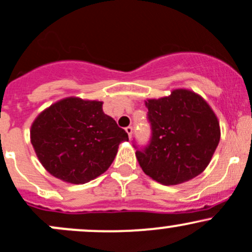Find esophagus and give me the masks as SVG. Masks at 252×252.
<instances>
[{"instance_id":"1","label":"esophagus","mask_w":252,"mask_h":252,"mask_svg":"<svg viewBox=\"0 0 252 252\" xmlns=\"http://www.w3.org/2000/svg\"><path fill=\"white\" fill-rule=\"evenodd\" d=\"M125 129H126L127 134H128V137H129V138H131V137H132V132H133V128H132L131 126H128V127H126Z\"/></svg>"}]
</instances>
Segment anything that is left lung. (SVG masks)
I'll return each instance as SVG.
<instances>
[{"instance_id":"8db88e82","label":"left lung","mask_w":252,"mask_h":252,"mask_svg":"<svg viewBox=\"0 0 252 252\" xmlns=\"http://www.w3.org/2000/svg\"><path fill=\"white\" fill-rule=\"evenodd\" d=\"M146 106L152 137L136 151L144 174L165 186L200 175L220 139L219 121L207 101L192 91L175 89L169 96L147 99Z\"/></svg>"}]
</instances>
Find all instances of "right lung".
<instances>
[{"label": "right lung", "mask_w": 252, "mask_h": 252, "mask_svg": "<svg viewBox=\"0 0 252 252\" xmlns=\"http://www.w3.org/2000/svg\"><path fill=\"white\" fill-rule=\"evenodd\" d=\"M31 141L51 175L84 184L108 170L128 134L104 114L103 101L69 96L39 114L32 125Z\"/></svg>", "instance_id": "right-lung-1"}]
</instances>
